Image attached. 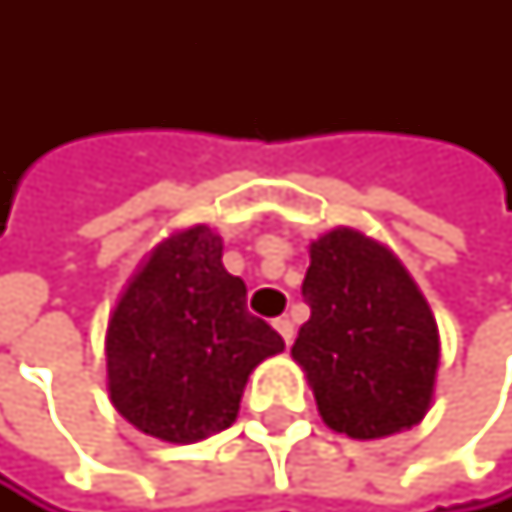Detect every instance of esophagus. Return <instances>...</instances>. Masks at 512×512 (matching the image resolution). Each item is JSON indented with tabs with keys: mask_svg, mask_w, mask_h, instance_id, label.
<instances>
[{
	"mask_svg": "<svg viewBox=\"0 0 512 512\" xmlns=\"http://www.w3.org/2000/svg\"><path fill=\"white\" fill-rule=\"evenodd\" d=\"M273 325H276V331L282 334V341H285V344H291V341H294V322H291L288 316H279Z\"/></svg>",
	"mask_w": 512,
	"mask_h": 512,
	"instance_id": "esophagus-1",
	"label": "esophagus"
}]
</instances>
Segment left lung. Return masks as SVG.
Instances as JSON below:
<instances>
[{"mask_svg": "<svg viewBox=\"0 0 512 512\" xmlns=\"http://www.w3.org/2000/svg\"><path fill=\"white\" fill-rule=\"evenodd\" d=\"M310 319L291 356L313 387L322 421L350 439H381L424 421L439 368V328L396 254L359 230L310 245Z\"/></svg>", "mask_w": 512, "mask_h": 512, "instance_id": "1", "label": "left lung"}]
</instances>
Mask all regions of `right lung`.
<instances>
[{
  "instance_id": "right-lung-1",
  "label": "right lung",
  "mask_w": 512,
  "mask_h": 512,
  "mask_svg": "<svg viewBox=\"0 0 512 512\" xmlns=\"http://www.w3.org/2000/svg\"><path fill=\"white\" fill-rule=\"evenodd\" d=\"M205 224L171 233L128 279L107 325V390L119 415L162 442H199L239 415L248 375L285 341L245 307Z\"/></svg>"
}]
</instances>
